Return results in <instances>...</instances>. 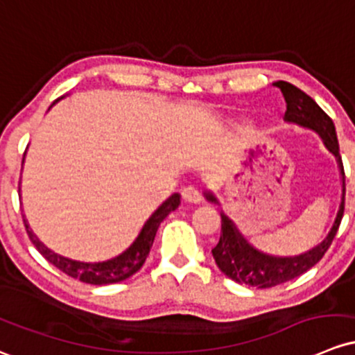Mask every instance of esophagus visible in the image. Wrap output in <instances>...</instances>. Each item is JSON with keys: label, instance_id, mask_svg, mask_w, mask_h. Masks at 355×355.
Wrapping results in <instances>:
<instances>
[{"label": "esophagus", "instance_id": "obj_1", "mask_svg": "<svg viewBox=\"0 0 355 355\" xmlns=\"http://www.w3.org/2000/svg\"><path fill=\"white\" fill-rule=\"evenodd\" d=\"M182 197H184L185 202L197 204L202 200V192H200V189L193 187V185H189V187H185L184 190H182Z\"/></svg>", "mask_w": 355, "mask_h": 355}]
</instances>
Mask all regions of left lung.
Instances as JSON below:
<instances>
[{"instance_id":"8db88e82","label":"left lung","mask_w":355,"mask_h":355,"mask_svg":"<svg viewBox=\"0 0 355 355\" xmlns=\"http://www.w3.org/2000/svg\"><path fill=\"white\" fill-rule=\"evenodd\" d=\"M274 85L281 88L282 95H284L286 121L316 130L322 136L325 146L337 158L342 173V200L334 226L328 231L325 240L316 245L315 248L309 250V252L297 257H270L259 252V250L246 243V240L238 233L233 223L225 214H221V236H219V243L212 248L216 266L231 281L238 282V284L257 287V289H268V287L284 284V282L300 277L306 270L316 266L323 259V255H325L331 241H334L335 234H337L345 206V171L340 158V149H338L334 122L325 112L316 105L315 100L306 95L304 92H301L300 88L287 83V81H277ZM206 197L212 202H216L211 193H206Z\"/></svg>"}]
</instances>
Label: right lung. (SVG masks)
I'll return each mask as SVG.
<instances>
[{
	"label": "right lung",
	"mask_w": 355,
	"mask_h": 355,
	"mask_svg": "<svg viewBox=\"0 0 355 355\" xmlns=\"http://www.w3.org/2000/svg\"><path fill=\"white\" fill-rule=\"evenodd\" d=\"M58 102V100H55ZM54 102V103H55ZM180 204V196L173 193L170 199H166L155 212L151 214V218L148 219L146 225L141 230L139 236L136 238L132 245L125 250L124 253H121L115 259L107 260V262H98V263H83V262H74V260L64 259V257H59L55 253H52L51 250H47L46 246L40 243L35 236H33L32 231L28 230L27 221L25 223V230H27L30 241L33 246L40 252V255L52 263L55 268H59L61 272H64L69 277L78 279V281L85 282V284L92 286H105V284H115V282L125 281L130 275L136 274L143 263L146 262V257L149 255V250H151L153 241H155L156 231H158L159 225H162L163 219L170 214L171 211L178 207Z\"/></svg>",
	"instance_id": "obj_1"
}]
</instances>
